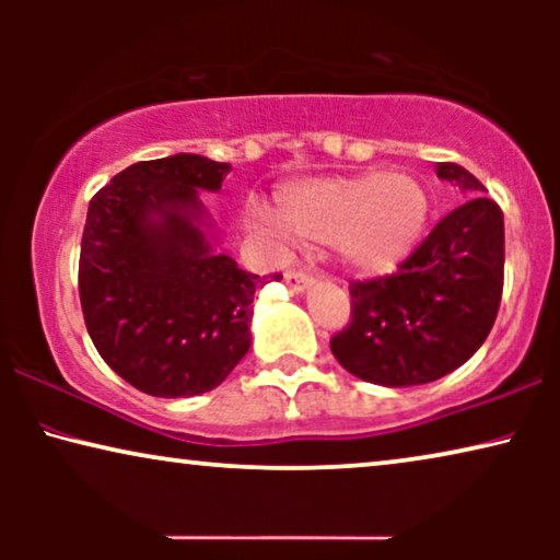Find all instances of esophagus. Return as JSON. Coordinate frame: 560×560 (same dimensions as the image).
<instances>
[{
  "label": "esophagus",
  "mask_w": 560,
  "mask_h": 560,
  "mask_svg": "<svg viewBox=\"0 0 560 560\" xmlns=\"http://www.w3.org/2000/svg\"><path fill=\"white\" fill-rule=\"evenodd\" d=\"M285 282H288V288L290 290H298V293H303V290H308L313 282V275L311 272H303V270H290L288 275H285Z\"/></svg>",
  "instance_id": "1"
}]
</instances>
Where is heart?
Instances as JSON below:
<instances>
[{
  "label": "heart",
  "mask_w": 560,
  "mask_h": 560,
  "mask_svg": "<svg viewBox=\"0 0 560 560\" xmlns=\"http://www.w3.org/2000/svg\"><path fill=\"white\" fill-rule=\"evenodd\" d=\"M431 217L428 190L405 173L370 171L313 178L278 194V217L249 211L244 226L272 242L290 234L308 244H331L357 275H389L423 242Z\"/></svg>",
  "instance_id": "b5f03b06"
}]
</instances>
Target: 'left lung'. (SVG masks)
Here are the masks:
<instances>
[{
	"label": "left lung",
	"instance_id": "1",
	"mask_svg": "<svg viewBox=\"0 0 560 560\" xmlns=\"http://www.w3.org/2000/svg\"><path fill=\"white\" fill-rule=\"evenodd\" d=\"M435 175L466 201L443 217L387 278L351 282V324L331 339L343 370L382 387H412L469 362L502 301L504 219L485 186L456 163Z\"/></svg>",
	"mask_w": 560,
	"mask_h": 560
}]
</instances>
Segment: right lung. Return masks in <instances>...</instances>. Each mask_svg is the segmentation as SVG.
I'll use <instances>...</instances> for the list:
<instances>
[{"instance_id":"add662e5","label":"right lung","mask_w":560,"mask_h":560,"mask_svg":"<svg viewBox=\"0 0 560 560\" xmlns=\"http://www.w3.org/2000/svg\"><path fill=\"white\" fill-rule=\"evenodd\" d=\"M229 171L190 152L144 160L89 203L83 318L104 362L140 393L203 395L249 351L252 303L265 278L217 249L201 203V190L217 194Z\"/></svg>"}]
</instances>
